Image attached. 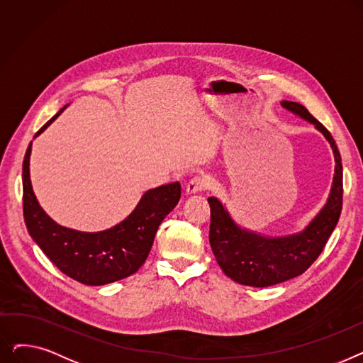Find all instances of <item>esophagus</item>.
Here are the masks:
<instances>
[{
  "label": "esophagus",
  "instance_id": "obj_1",
  "mask_svg": "<svg viewBox=\"0 0 363 363\" xmlns=\"http://www.w3.org/2000/svg\"><path fill=\"white\" fill-rule=\"evenodd\" d=\"M206 186H207V182H206L203 178L196 177V178H193L191 181H189V182L186 184L185 191H186L188 196H194V194L201 193L203 189H206Z\"/></svg>",
  "mask_w": 363,
  "mask_h": 363
}]
</instances>
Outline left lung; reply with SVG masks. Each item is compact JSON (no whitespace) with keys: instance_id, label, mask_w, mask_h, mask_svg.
<instances>
[{"instance_id":"1","label":"left lung","mask_w":363,"mask_h":363,"mask_svg":"<svg viewBox=\"0 0 363 363\" xmlns=\"http://www.w3.org/2000/svg\"><path fill=\"white\" fill-rule=\"evenodd\" d=\"M281 106L315 125L327 138L335 159L334 179L330 197L320 212L303 231L285 237H264L245 230L234 222L218 199H207L211 204L208 241L220 269L233 281L250 287H271L306 271L322 253L342 207V164L331 133L301 104L282 101Z\"/></svg>"}]
</instances>
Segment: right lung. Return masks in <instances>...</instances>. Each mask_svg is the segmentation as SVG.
Here are the masks:
<instances>
[{
    "instance_id": "obj_1",
    "label": "right lung",
    "mask_w": 363,
    "mask_h": 363,
    "mask_svg": "<svg viewBox=\"0 0 363 363\" xmlns=\"http://www.w3.org/2000/svg\"><path fill=\"white\" fill-rule=\"evenodd\" d=\"M59 113L40 129L44 132ZM32 143L23 160V216L29 235L63 274L85 285H106L135 274L144 264L157 228L181 199V184L148 189L132 213L100 233H81L55 223L38 203L29 174Z\"/></svg>"
}]
</instances>
